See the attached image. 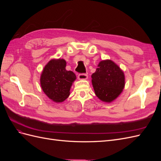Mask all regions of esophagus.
Instances as JSON below:
<instances>
[{"mask_svg":"<svg viewBox=\"0 0 161 161\" xmlns=\"http://www.w3.org/2000/svg\"><path fill=\"white\" fill-rule=\"evenodd\" d=\"M88 78V75L87 74H85V73H81L78 75V79L80 80H86Z\"/></svg>","mask_w":161,"mask_h":161,"instance_id":"esophagus-1","label":"esophagus"}]
</instances>
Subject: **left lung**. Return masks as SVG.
<instances>
[{
	"label": "left lung",
	"mask_w": 161,
	"mask_h": 161,
	"mask_svg": "<svg viewBox=\"0 0 161 161\" xmlns=\"http://www.w3.org/2000/svg\"><path fill=\"white\" fill-rule=\"evenodd\" d=\"M91 77L95 95L105 102L109 103L115 99L125 85L123 71L109 60L100 62Z\"/></svg>",
	"instance_id": "left-lung-1"
}]
</instances>
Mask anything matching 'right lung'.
I'll return each mask as SVG.
<instances>
[{
    "label": "right lung",
    "instance_id": "obj_1",
    "mask_svg": "<svg viewBox=\"0 0 161 161\" xmlns=\"http://www.w3.org/2000/svg\"><path fill=\"white\" fill-rule=\"evenodd\" d=\"M66 66L64 60H52L42 73V88L45 94L55 102H62L68 98L72 82L76 79L75 73L66 70Z\"/></svg>",
    "mask_w": 161,
    "mask_h": 161
}]
</instances>
